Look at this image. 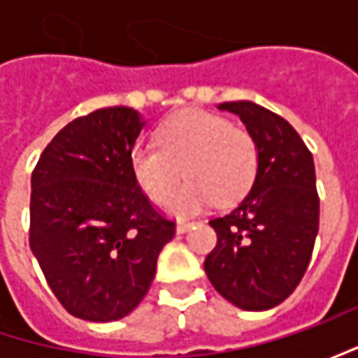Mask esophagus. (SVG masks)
<instances>
[{
    "mask_svg": "<svg viewBox=\"0 0 358 358\" xmlns=\"http://www.w3.org/2000/svg\"><path fill=\"white\" fill-rule=\"evenodd\" d=\"M191 225H193L191 221H177V233H185Z\"/></svg>",
    "mask_w": 358,
    "mask_h": 358,
    "instance_id": "esophagus-1",
    "label": "esophagus"
}]
</instances>
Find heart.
Masks as SVG:
<instances>
[{"label": "heart", "mask_w": 358, "mask_h": 358, "mask_svg": "<svg viewBox=\"0 0 358 358\" xmlns=\"http://www.w3.org/2000/svg\"><path fill=\"white\" fill-rule=\"evenodd\" d=\"M157 147L135 145L129 165L135 183L157 205L171 199L180 173L189 183L173 198V215H191L211 201L225 207L253 185L259 149L249 131L199 109L175 113L157 129Z\"/></svg>", "instance_id": "1"}]
</instances>
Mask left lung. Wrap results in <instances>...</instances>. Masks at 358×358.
Returning <instances> with one entry per match:
<instances>
[{
	"label": "left lung",
	"mask_w": 358,
	"mask_h": 358,
	"mask_svg": "<svg viewBox=\"0 0 358 358\" xmlns=\"http://www.w3.org/2000/svg\"><path fill=\"white\" fill-rule=\"evenodd\" d=\"M217 109L239 115L259 149L251 191L211 219L217 247L205 259L215 291L243 310H267L291 295L309 267L319 233L313 155L291 123L253 101Z\"/></svg>",
	"instance_id": "left-lung-1"
}]
</instances>
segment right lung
Returning a JSON list of instances; mask_svg holds the SVG:
<instances>
[{"label":"right lung","instance_id":"add662e5","mask_svg":"<svg viewBox=\"0 0 358 358\" xmlns=\"http://www.w3.org/2000/svg\"><path fill=\"white\" fill-rule=\"evenodd\" d=\"M145 119L105 107L67 123L31 175L29 247L73 317L109 323L147 295L175 223L153 209L129 157Z\"/></svg>","mask_w":358,"mask_h":358}]
</instances>
